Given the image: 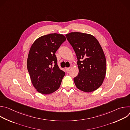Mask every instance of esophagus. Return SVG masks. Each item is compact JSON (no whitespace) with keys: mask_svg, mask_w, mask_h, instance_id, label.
I'll return each instance as SVG.
<instances>
[{"mask_svg":"<svg viewBox=\"0 0 130 130\" xmlns=\"http://www.w3.org/2000/svg\"><path fill=\"white\" fill-rule=\"evenodd\" d=\"M70 69V68H65V70H66V71H68V70H69V69Z\"/></svg>","mask_w":130,"mask_h":130,"instance_id":"1","label":"esophagus"}]
</instances>
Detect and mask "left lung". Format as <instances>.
Listing matches in <instances>:
<instances>
[{
    "instance_id": "1",
    "label": "left lung",
    "mask_w": 130,
    "mask_h": 130,
    "mask_svg": "<svg viewBox=\"0 0 130 130\" xmlns=\"http://www.w3.org/2000/svg\"><path fill=\"white\" fill-rule=\"evenodd\" d=\"M78 59L79 73L73 78L76 87L86 92L95 91L102 84L106 71V59L98 40L81 32L66 34Z\"/></svg>"
}]
</instances>
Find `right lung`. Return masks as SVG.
I'll list each match as a JSON object with an SVG mask.
<instances>
[{"instance_id":"obj_1","label":"right lung","mask_w":130,"mask_h":130,"mask_svg":"<svg viewBox=\"0 0 130 130\" xmlns=\"http://www.w3.org/2000/svg\"><path fill=\"white\" fill-rule=\"evenodd\" d=\"M66 40L63 34H49L38 38L30 48L27 69L33 85L40 93L51 94L61 85L65 73L59 68L55 53Z\"/></svg>"}]
</instances>
